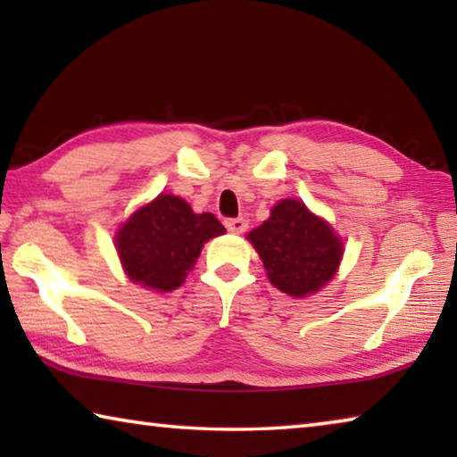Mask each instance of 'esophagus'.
Segmentation results:
<instances>
[{
  "label": "esophagus",
  "mask_w": 457,
  "mask_h": 457,
  "mask_svg": "<svg viewBox=\"0 0 457 457\" xmlns=\"http://www.w3.org/2000/svg\"><path fill=\"white\" fill-rule=\"evenodd\" d=\"M226 228L231 234H244L247 229V221L244 218H229L226 220Z\"/></svg>",
  "instance_id": "esophagus-1"
}]
</instances>
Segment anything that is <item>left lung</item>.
<instances>
[{"label": "left lung", "instance_id": "1", "mask_svg": "<svg viewBox=\"0 0 457 457\" xmlns=\"http://www.w3.org/2000/svg\"><path fill=\"white\" fill-rule=\"evenodd\" d=\"M247 239L264 262L270 282L296 298L322 288L343 258V244L328 223L296 199L274 205L270 220Z\"/></svg>", "mask_w": 457, "mask_h": 457}]
</instances>
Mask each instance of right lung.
I'll use <instances>...</instances> for the list:
<instances>
[{"instance_id": "obj_1", "label": "right lung", "mask_w": 457, "mask_h": 457, "mask_svg": "<svg viewBox=\"0 0 457 457\" xmlns=\"http://www.w3.org/2000/svg\"><path fill=\"white\" fill-rule=\"evenodd\" d=\"M223 231L213 213L197 215L187 201L161 193L119 229L117 250L130 280L171 292L183 284L207 239Z\"/></svg>"}]
</instances>
